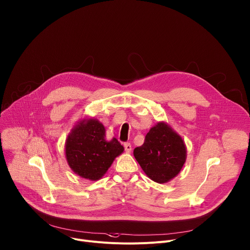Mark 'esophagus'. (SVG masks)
I'll return each instance as SVG.
<instances>
[{"label":"esophagus","instance_id":"34e87169","mask_svg":"<svg viewBox=\"0 0 250 250\" xmlns=\"http://www.w3.org/2000/svg\"><path fill=\"white\" fill-rule=\"evenodd\" d=\"M125 146V151H126V152H128V153H129V152L131 151V145H130V144L126 143V144H125V146Z\"/></svg>","mask_w":250,"mask_h":250}]
</instances>
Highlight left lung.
I'll list each match as a JSON object with an SVG mask.
<instances>
[{
    "mask_svg": "<svg viewBox=\"0 0 250 250\" xmlns=\"http://www.w3.org/2000/svg\"><path fill=\"white\" fill-rule=\"evenodd\" d=\"M133 155L151 180L167 184L186 164L187 146L168 124L160 122L146 133L144 145L133 149Z\"/></svg>",
    "mask_w": 250,
    "mask_h": 250,
    "instance_id": "obj_1",
    "label": "left lung"
}]
</instances>
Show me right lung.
Segmentation results:
<instances>
[{"label":"right lung","mask_w":250,"mask_h":250,"mask_svg":"<svg viewBox=\"0 0 250 250\" xmlns=\"http://www.w3.org/2000/svg\"><path fill=\"white\" fill-rule=\"evenodd\" d=\"M124 150L116 138L105 140L104 125L94 118L80 120L71 129L64 146L65 158L71 169L92 181L101 179Z\"/></svg>","instance_id":"right-lung-1"}]
</instances>
